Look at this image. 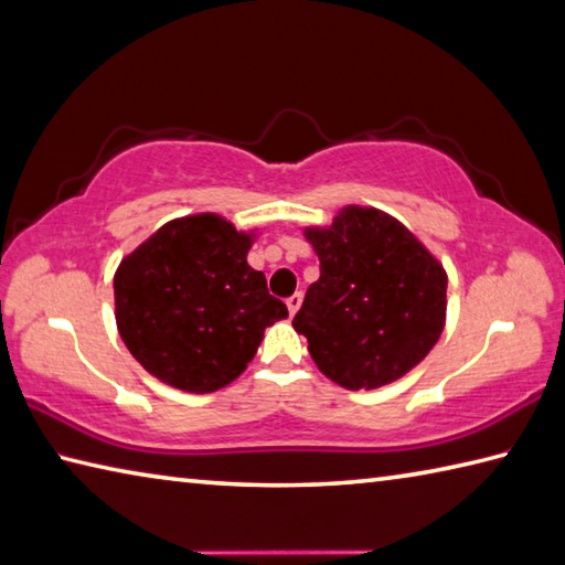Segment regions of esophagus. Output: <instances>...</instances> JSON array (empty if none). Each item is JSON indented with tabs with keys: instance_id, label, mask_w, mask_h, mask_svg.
<instances>
[{
	"instance_id": "34e87169",
	"label": "esophagus",
	"mask_w": 565,
	"mask_h": 565,
	"mask_svg": "<svg viewBox=\"0 0 565 565\" xmlns=\"http://www.w3.org/2000/svg\"><path fill=\"white\" fill-rule=\"evenodd\" d=\"M300 305H302V292H295L292 297H287V310H290V315L300 310Z\"/></svg>"
}]
</instances>
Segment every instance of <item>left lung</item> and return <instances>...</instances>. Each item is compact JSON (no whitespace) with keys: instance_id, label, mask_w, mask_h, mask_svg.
<instances>
[{"instance_id":"obj_1","label":"left lung","mask_w":565,"mask_h":565,"mask_svg":"<svg viewBox=\"0 0 565 565\" xmlns=\"http://www.w3.org/2000/svg\"><path fill=\"white\" fill-rule=\"evenodd\" d=\"M319 280L292 327L327 379L379 388L420 364L440 339L448 275L413 233L376 209L347 206L310 228Z\"/></svg>"}]
</instances>
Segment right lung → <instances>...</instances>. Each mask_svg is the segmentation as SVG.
<instances>
[{
  "label": "right lung",
  "instance_id": "right-lung-1",
  "mask_svg": "<svg viewBox=\"0 0 565 565\" xmlns=\"http://www.w3.org/2000/svg\"><path fill=\"white\" fill-rule=\"evenodd\" d=\"M250 236L199 214L169 221L115 273L125 347L159 381L218 391L253 361L265 327L287 317L268 280L246 263Z\"/></svg>",
  "mask_w": 565,
  "mask_h": 565
}]
</instances>
